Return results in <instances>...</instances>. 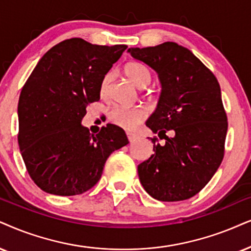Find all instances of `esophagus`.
I'll return each instance as SVG.
<instances>
[{
  "instance_id": "1",
  "label": "esophagus",
  "mask_w": 251,
  "mask_h": 251,
  "mask_svg": "<svg viewBox=\"0 0 251 251\" xmlns=\"http://www.w3.org/2000/svg\"><path fill=\"white\" fill-rule=\"evenodd\" d=\"M126 135H127V139H128L129 142L134 141L135 138H136V135L133 134V133H128V132H127V133H126Z\"/></svg>"
}]
</instances>
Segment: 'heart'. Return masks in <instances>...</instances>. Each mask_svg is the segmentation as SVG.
I'll return each mask as SVG.
<instances>
[{"label":"heart","instance_id":"1","mask_svg":"<svg viewBox=\"0 0 251 251\" xmlns=\"http://www.w3.org/2000/svg\"><path fill=\"white\" fill-rule=\"evenodd\" d=\"M125 75L132 82L135 87L138 88H146L151 83V71L144 65L136 62H129L124 68ZM111 74L104 76L102 84H100V94L102 96H105L109 90L110 82H111ZM109 118L115 125L119 126L124 129H134L138 127L144 120L147 118V110L144 106H134V107H115L111 110Z\"/></svg>","mask_w":251,"mask_h":251}]
</instances>
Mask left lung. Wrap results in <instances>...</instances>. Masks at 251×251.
Returning <instances> with one entry per match:
<instances>
[{
  "mask_svg": "<svg viewBox=\"0 0 251 251\" xmlns=\"http://www.w3.org/2000/svg\"><path fill=\"white\" fill-rule=\"evenodd\" d=\"M128 52L155 69L162 83L146 125L166 142L151 138L154 154L138 166L139 178L157 201H185L201 191L223 162L228 122L220 85L191 50L173 41Z\"/></svg>",
  "mask_w": 251,
  "mask_h": 251,
  "instance_id": "obj_1",
  "label": "left lung"
}]
</instances>
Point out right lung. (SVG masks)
Here are the masks:
<instances>
[{
    "label": "right lung",
    "mask_w": 251,
    "mask_h": 251,
    "mask_svg": "<svg viewBox=\"0 0 251 251\" xmlns=\"http://www.w3.org/2000/svg\"><path fill=\"white\" fill-rule=\"evenodd\" d=\"M126 45L63 40L28 76L18 100V145L31 178L47 193L76 196L94 188L112 151L128 144L119 126L90 134L81 120L100 98L104 76Z\"/></svg>",
    "instance_id": "1"
}]
</instances>
